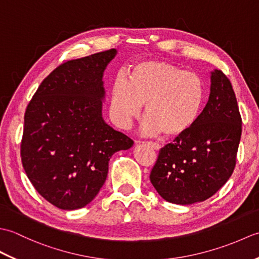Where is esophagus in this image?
I'll return each instance as SVG.
<instances>
[{"mask_svg": "<svg viewBox=\"0 0 259 259\" xmlns=\"http://www.w3.org/2000/svg\"><path fill=\"white\" fill-rule=\"evenodd\" d=\"M147 145L149 146V147H151L152 149H155V150H157V151H159L160 150V145H158V144H156V142H152V141H149V142H147Z\"/></svg>", "mask_w": 259, "mask_h": 259, "instance_id": "obj_1", "label": "esophagus"}]
</instances>
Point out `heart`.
Wrapping results in <instances>:
<instances>
[{
	"instance_id": "obj_1",
	"label": "heart",
	"mask_w": 259,
	"mask_h": 259,
	"mask_svg": "<svg viewBox=\"0 0 259 259\" xmlns=\"http://www.w3.org/2000/svg\"><path fill=\"white\" fill-rule=\"evenodd\" d=\"M205 89L194 72L157 60L137 63L129 80L118 76L110 90L109 113L115 125L126 129L146 104V135L163 133L178 138L194 128L200 117Z\"/></svg>"
}]
</instances>
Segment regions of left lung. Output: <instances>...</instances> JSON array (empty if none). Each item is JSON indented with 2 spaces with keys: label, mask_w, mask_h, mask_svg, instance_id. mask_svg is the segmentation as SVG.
<instances>
[{
  "label": "left lung",
  "mask_w": 259,
  "mask_h": 259,
  "mask_svg": "<svg viewBox=\"0 0 259 259\" xmlns=\"http://www.w3.org/2000/svg\"><path fill=\"white\" fill-rule=\"evenodd\" d=\"M241 117L229 79L210 74L208 102L189 133L161 148L150 181L164 200L191 205L208 199L227 183L236 166Z\"/></svg>",
  "instance_id": "8db88e82"
}]
</instances>
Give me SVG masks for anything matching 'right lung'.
Listing matches in <instances>:
<instances>
[{
  "label": "right lung",
  "instance_id": "right-lung-1",
  "mask_svg": "<svg viewBox=\"0 0 259 259\" xmlns=\"http://www.w3.org/2000/svg\"><path fill=\"white\" fill-rule=\"evenodd\" d=\"M117 50L71 60L49 74L24 114L21 159L36 191L64 210L87 206L114 152L134 141L102 118L103 73Z\"/></svg>",
  "mask_w": 259,
  "mask_h": 259
}]
</instances>
